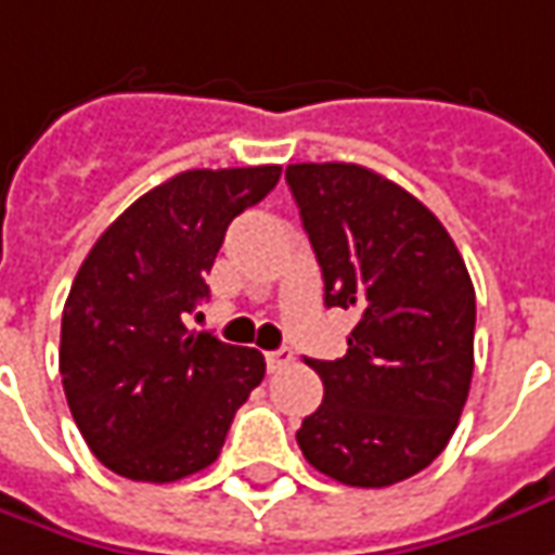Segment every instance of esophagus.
<instances>
[{
    "instance_id": "obj_1",
    "label": "esophagus",
    "mask_w": 555,
    "mask_h": 555,
    "mask_svg": "<svg viewBox=\"0 0 555 555\" xmlns=\"http://www.w3.org/2000/svg\"><path fill=\"white\" fill-rule=\"evenodd\" d=\"M292 358H294L292 349H276V352H267V367L276 373V371H282V367H288V364H292Z\"/></svg>"
}]
</instances>
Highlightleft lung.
Listing matches in <instances>:
<instances>
[{"label":"left lung","mask_w":555,"mask_h":555,"mask_svg":"<svg viewBox=\"0 0 555 555\" xmlns=\"http://www.w3.org/2000/svg\"><path fill=\"white\" fill-rule=\"evenodd\" d=\"M285 182L325 304L358 319L346 356L307 358L325 401L297 443L337 483H401L443 452L467 401L477 322L467 267L437 215L373 169L292 164Z\"/></svg>","instance_id":"left-lung-1"}]
</instances>
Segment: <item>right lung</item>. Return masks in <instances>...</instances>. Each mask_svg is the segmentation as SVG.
Here are the masks:
<instances>
[{"instance_id": "right-lung-1", "label": "right lung", "mask_w": 555, "mask_h": 555, "mask_svg": "<svg viewBox=\"0 0 555 555\" xmlns=\"http://www.w3.org/2000/svg\"><path fill=\"white\" fill-rule=\"evenodd\" d=\"M282 167L188 169L105 228L63 307L60 373L90 452L127 480L172 483L209 467L263 356L191 334L188 312L228 224L276 188Z\"/></svg>"}]
</instances>
